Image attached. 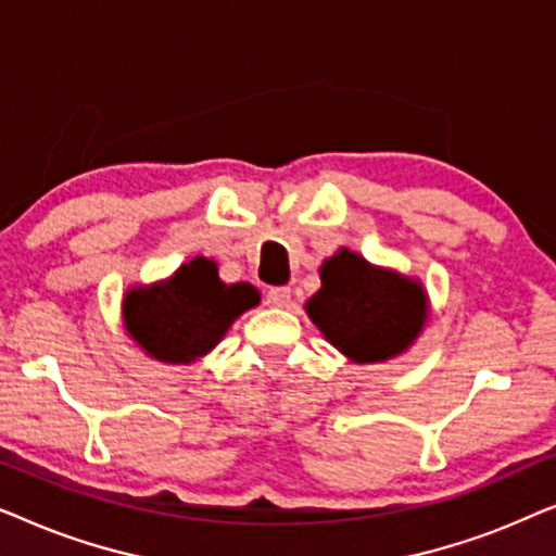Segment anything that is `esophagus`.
Masks as SVG:
<instances>
[{
    "label": "esophagus",
    "mask_w": 556,
    "mask_h": 556,
    "mask_svg": "<svg viewBox=\"0 0 556 556\" xmlns=\"http://www.w3.org/2000/svg\"><path fill=\"white\" fill-rule=\"evenodd\" d=\"M265 303L273 308H286L291 303V288L288 286H273L265 291Z\"/></svg>",
    "instance_id": "obj_1"
}]
</instances>
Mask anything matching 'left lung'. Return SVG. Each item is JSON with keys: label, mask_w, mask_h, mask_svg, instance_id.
Listing matches in <instances>:
<instances>
[{"label": "left lung", "mask_w": 556, "mask_h": 556, "mask_svg": "<svg viewBox=\"0 0 556 556\" xmlns=\"http://www.w3.org/2000/svg\"><path fill=\"white\" fill-rule=\"evenodd\" d=\"M306 311L326 339L354 362H382L420 333L428 303L420 283L339 250L321 265V291Z\"/></svg>", "instance_id": "obj_1"}]
</instances>
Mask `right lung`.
I'll return each instance as SVG.
<instances>
[{
  "mask_svg": "<svg viewBox=\"0 0 556 556\" xmlns=\"http://www.w3.org/2000/svg\"><path fill=\"white\" fill-rule=\"evenodd\" d=\"M261 295L250 283L227 286L217 265L194 257L162 286L136 288L124 301L126 329L159 362H194L207 354L242 311Z\"/></svg>",
  "mask_w": 556,
  "mask_h": 556,
  "instance_id": "obj_1",
  "label": "right lung"
}]
</instances>
